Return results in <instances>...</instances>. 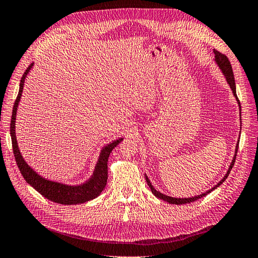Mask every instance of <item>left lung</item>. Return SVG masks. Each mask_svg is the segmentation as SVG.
Instances as JSON below:
<instances>
[{"mask_svg": "<svg viewBox=\"0 0 258 258\" xmlns=\"http://www.w3.org/2000/svg\"><path fill=\"white\" fill-rule=\"evenodd\" d=\"M214 53H215V60H216V62H217V64H218L219 68L221 69L222 74L225 75L226 80H227V82L229 83V86H230V88H231V90H232V92H233V95H234V97L236 99V101H238V103H239V106H240V108H241L240 101H239V99H238V96H236L234 75H233V72H232V67H231L230 61H229L228 57L226 56L225 54H222V53H220V52H218V51H216V50H214ZM238 149H239V142H238V144H236V148H235V154H234V157H233L232 162H231V165L229 166V169H228V171H227V173H226V176H225L224 178H222V179H221V181H219V182H218L217 184H216L214 187H212L211 190L206 191L205 193H202V194H200V196L193 197V198H185V199H176V198H171V197L165 196V194H163V193H161V192L156 191V190L154 189V186H153V185H152V183L150 182V179L148 178V176H146V175H145V180H146V182H148V184H149V186H150V189H151L152 193L154 194V196H155L156 198L166 201L167 203H169V204H177V205H180V204H186V203H192V202H194V201H197V200H199V199H201V198H203V197L207 196L208 193H211L213 190H215V189H216V187H218V186H219V185H220L222 182H224V181L227 179V177L229 176V173H230V171H231V169H232V167H233V165H234V163H235V158H236V153H238Z\"/></svg>", "mask_w": 258, "mask_h": 258, "instance_id": "left-lung-1", "label": "left lung"}]
</instances>
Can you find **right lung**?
<instances>
[{
    "instance_id": "1",
    "label": "right lung",
    "mask_w": 258,
    "mask_h": 258,
    "mask_svg": "<svg viewBox=\"0 0 258 258\" xmlns=\"http://www.w3.org/2000/svg\"><path fill=\"white\" fill-rule=\"evenodd\" d=\"M32 66H33V62L31 65L28 66L26 72L23 75L22 79H20L19 92L16 97L15 103H14L13 113H12L11 137H12L14 156H15L17 166L27 182L29 183L33 189H36L41 196H43L47 200L55 202V203L62 204V205H75V204L86 203V202L99 197L102 193V191L105 189V185L107 182L108 157H109L110 152L113 151L114 148H116V145L119 144L122 141V138L113 141L112 143L107 144L106 146H104L103 150L101 151L99 161L96 163L92 177L88 181H86L85 183L79 184V185L62 184L59 182H55V181L47 180L38 175V173L34 171L31 167L28 166V164L24 161V158L19 152L16 136H15V121H16V112H17L18 103L20 101V96H22L23 90H24L25 79Z\"/></svg>"
}]
</instances>
